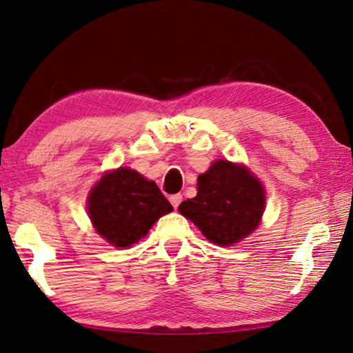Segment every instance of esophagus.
Instances as JSON below:
<instances>
[{
    "label": "esophagus",
    "mask_w": 353,
    "mask_h": 353,
    "mask_svg": "<svg viewBox=\"0 0 353 353\" xmlns=\"http://www.w3.org/2000/svg\"><path fill=\"white\" fill-rule=\"evenodd\" d=\"M181 201H182V194H172V196H170V203L172 205V208H177L181 205Z\"/></svg>",
    "instance_id": "obj_1"
}]
</instances>
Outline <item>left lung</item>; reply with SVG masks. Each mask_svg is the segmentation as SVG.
<instances>
[{
  "instance_id": "1",
  "label": "left lung",
  "mask_w": 353,
  "mask_h": 353,
  "mask_svg": "<svg viewBox=\"0 0 353 353\" xmlns=\"http://www.w3.org/2000/svg\"><path fill=\"white\" fill-rule=\"evenodd\" d=\"M265 190L244 165L219 159L197 179V196L179 206L209 241L234 245L261 223Z\"/></svg>"
}]
</instances>
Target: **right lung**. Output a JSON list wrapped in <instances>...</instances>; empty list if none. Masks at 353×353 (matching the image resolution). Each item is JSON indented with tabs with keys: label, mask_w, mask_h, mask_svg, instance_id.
<instances>
[{
	"label": "right lung",
	"mask_w": 353,
	"mask_h": 353,
	"mask_svg": "<svg viewBox=\"0 0 353 353\" xmlns=\"http://www.w3.org/2000/svg\"><path fill=\"white\" fill-rule=\"evenodd\" d=\"M171 211L153 181L125 167L104 172L88 197V214L97 234L119 249L138 243Z\"/></svg>",
	"instance_id": "obj_1"
}]
</instances>
